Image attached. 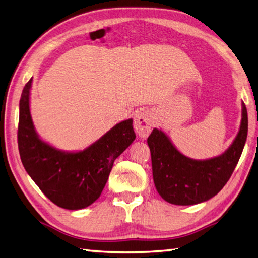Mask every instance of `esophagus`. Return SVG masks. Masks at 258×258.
<instances>
[{
	"label": "esophagus",
	"mask_w": 258,
	"mask_h": 258,
	"mask_svg": "<svg viewBox=\"0 0 258 258\" xmlns=\"http://www.w3.org/2000/svg\"><path fill=\"white\" fill-rule=\"evenodd\" d=\"M154 125V118L150 111L147 109H141L136 113L134 119V128L140 138H146L151 133L152 126Z\"/></svg>",
	"instance_id": "esophagus-1"
}]
</instances>
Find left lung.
<instances>
[{"mask_svg":"<svg viewBox=\"0 0 258 258\" xmlns=\"http://www.w3.org/2000/svg\"><path fill=\"white\" fill-rule=\"evenodd\" d=\"M247 131V109L242 102L239 130L228 149L215 157L194 160L182 154L164 131L153 130L147 144L158 194L174 205H195L211 200L225 186L236 167Z\"/></svg>","mask_w":258,"mask_h":258,"instance_id":"1","label":"left lung"}]
</instances>
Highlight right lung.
Returning <instances> with one entry per match:
<instances>
[{
    "mask_svg": "<svg viewBox=\"0 0 258 258\" xmlns=\"http://www.w3.org/2000/svg\"><path fill=\"white\" fill-rule=\"evenodd\" d=\"M33 79L20 100L18 142L21 161L48 200L65 210L93 204L105 186L114 161L133 143V119L117 123L84 150L63 151L42 140L33 123L30 96Z\"/></svg>",
    "mask_w": 258,
    "mask_h": 258,
    "instance_id": "obj_1",
    "label": "right lung"
}]
</instances>
